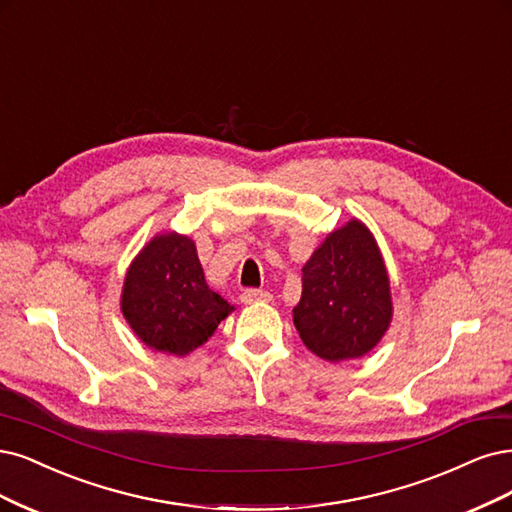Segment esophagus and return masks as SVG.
<instances>
[{"instance_id": "esophagus-1", "label": "esophagus", "mask_w": 512, "mask_h": 512, "mask_svg": "<svg viewBox=\"0 0 512 512\" xmlns=\"http://www.w3.org/2000/svg\"><path fill=\"white\" fill-rule=\"evenodd\" d=\"M241 303L245 305H252V303H260V301H271V294L264 292V290H256V288H248L241 292Z\"/></svg>"}]
</instances>
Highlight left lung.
Here are the masks:
<instances>
[{
    "instance_id": "left-lung-1",
    "label": "left lung",
    "mask_w": 512,
    "mask_h": 512,
    "mask_svg": "<svg viewBox=\"0 0 512 512\" xmlns=\"http://www.w3.org/2000/svg\"><path fill=\"white\" fill-rule=\"evenodd\" d=\"M294 326L317 358H362L392 322V294L375 237L360 220L330 233L303 267Z\"/></svg>"
}]
</instances>
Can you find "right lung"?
Returning <instances> with one entry per match:
<instances>
[{
  "mask_svg": "<svg viewBox=\"0 0 512 512\" xmlns=\"http://www.w3.org/2000/svg\"><path fill=\"white\" fill-rule=\"evenodd\" d=\"M120 309L139 339L171 356L201 347L233 311L209 290L195 241L178 233L156 235L135 256Z\"/></svg>",
  "mask_w": 512,
  "mask_h": 512,
  "instance_id": "add662e5",
  "label": "right lung"
}]
</instances>
